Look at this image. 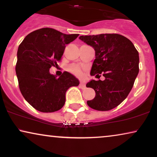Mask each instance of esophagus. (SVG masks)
<instances>
[{
  "instance_id": "1",
  "label": "esophagus",
  "mask_w": 157,
  "mask_h": 157,
  "mask_svg": "<svg viewBox=\"0 0 157 157\" xmlns=\"http://www.w3.org/2000/svg\"><path fill=\"white\" fill-rule=\"evenodd\" d=\"M79 86H80V87L81 88V89H83V88H85V86H86L85 83L83 82V81H81L80 84H79Z\"/></svg>"
}]
</instances>
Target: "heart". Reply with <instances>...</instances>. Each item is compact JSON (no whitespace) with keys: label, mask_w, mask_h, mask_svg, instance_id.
Segmentation results:
<instances>
[{"label":"heart","mask_w":157,"mask_h":157,"mask_svg":"<svg viewBox=\"0 0 157 157\" xmlns=\"http://www.w3.org/2000/svg\"><path fill=\"white\" fill-rule=\"evenodd\" d=\"M68 71H70L71 74L76 75V76H82V71H81V68L79 67L78 66L75 65V64H73V65H71L68 68Z\"/></svg>","instance_id":"obj_1"}]
</instances>
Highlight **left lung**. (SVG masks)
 Wrapping results in <instances>:
<instances>
[{
	"instance_id": "1",
	"label": "left lung",
	"mask_w": 157,
	"mask_h": 157,
	"mask_svg": "<svg viewBox=\"0 0 157 157\" xmlns=\"http://www.w3.org/2000/svg\"><path fill=\"white\" fill-rule=\"evenodd\" d=\"M79 38L95 50L91 76L103 74L104 81L91 80L86 84L96 92L88 106L109 111L121 104L129 94L139 74V53L129 39L120 34L81 36Z\"/></svg>"
}]
</instances>
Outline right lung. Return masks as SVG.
<instances>
[{
	"label": "right lung",
	"mask_w": 157,
	"mask_h": 157,
	"mask_svg": "<svg viewBox=\"0 0 157 157\" xmlns=\"http://www.w3.org/2000/svg\"><path fill=\"white\" fill-rule=\"evenodd\" d=\"M78 34H64L51 28L29 33L19 45L16 73L20 91L25 100L40 112H54L63 106L68 88L79 81L64 71L59 78L49 72L57 66L65 50Z\"/></svg>",
	"instance_id": "1"
}]
</instances>
